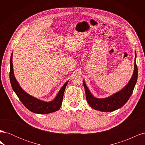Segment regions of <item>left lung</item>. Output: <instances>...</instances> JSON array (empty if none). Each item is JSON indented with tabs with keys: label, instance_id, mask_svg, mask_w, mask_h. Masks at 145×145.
<instances>
[{
	"label": "left lung",
	"instance_id": "obj_1",
	"mask_svg": "<svg viewBox=\"0 0 145 145\" xmlns=\"http://www.w3.org/2000/svg\"><path fill=\"white\" fill-rule=\"evenodd\" d=\"M138 69L136 65V52H135L134 69L132 77L123 88L108 97L103 99L96 98L91 94L84 80L83 86L85 89L86 99L89 106L95 110L102 112H112L120 108L128 102L132 95L136 82L137 80Z\"/></svg>",
	"mask_w": 145,
	"mask_h": 145
}]
</instances>
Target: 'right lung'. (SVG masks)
<instances>
[{"label": "right lung", "instance_id": "1", "mask_svg": "<svg viewBox=\"0 0 145 145\" xmlns=\"http://www.w3.org/2000/svg\"><path fill=\"white\" fill-rule=\"evenodd\" d=\"M12 52L10 58V79L12 89L19 97L21 102L24 104V106L30 111L36 114H46L55 111H58L62 105L63 94L67 86L68 81L66 82L60 89L58 94H57L55 99L51 102H44L35 98L22 88L17 82L14 76V71H13V65H12Z\"/></svg>", "mask_w": 145, "mask_h": 145}]
</instances>
